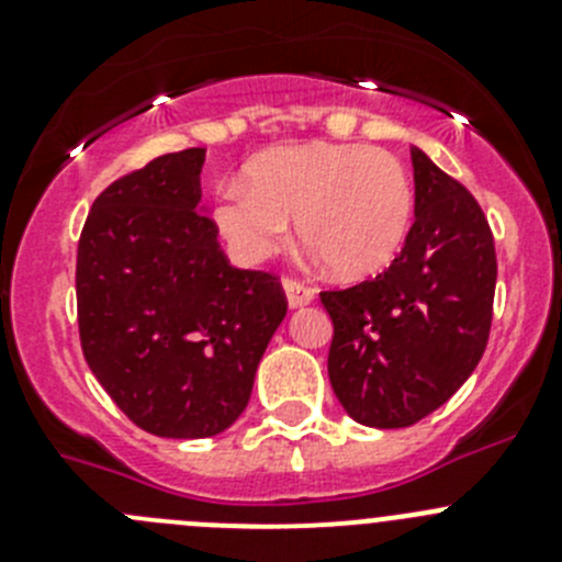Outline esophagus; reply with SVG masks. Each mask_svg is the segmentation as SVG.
<instances>
[{
	"instance_id": "obj_1",
	"label": "esophagus",
	"mask_w": 562,
	"mask_h": 562,
	"mask_svg": "<svg viewBox=\"0 0 562 562\" xmlns=\"http://www.w3.org/2000/svg\"><path fill=\"white\" fill-rule=\"evenodd\" d=\"M284 292H286V304H290V310H301V306L315 301V290L301 284V281H292V278H286L284 281Z\"/></svg>"
}]
</instances>
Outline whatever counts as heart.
I'll use <instances>...</instances> for the list:
<instances>
[{
    "label": "heart",
    "mask_w": 562,
    "mask_h": 562,
    "mask_svg": "<svg viewBox=\"0 0 562 562\" xmlns=\"http://www.w3.org/2000/svg\"><path fill=\"white\" fill-rule=\"evenodd\" d=\"M416 193L394 154L362 143H295L256 154L245 182L220 188L213 222L233 256L261 265L297 236L340 278L396 261L414 227Z\"/></svg>",
    "instance_id": "obj_1"
}]
</instances>
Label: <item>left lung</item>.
Returning a JSON list of instances; mask_svg holds the SVG:
<instances>
[{
	"label": "left lung",
	"mask_w": 562,
	"mask_h": 562,
	"mask_svg": "<svg viewBox=\"0 0 562 562\" xmlns=\"http://www.w3.org/2000/svg\"><path fill=\"white\" fill-rule=\"evenodd\" d=\"M416 220L382 276L321 292L335 335L329 382L366 428H408L475 371L493 324V233L479 202L422 148H411Z\"/></svg>",
	"instance_id": "1"
}]
</instances>
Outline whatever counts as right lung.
Listing matches in <instances>:
<instances>
[{"mask_svg":"<svg viewBox=\"0 0 562 562\" xmlns=\"http://www.w3.org/2000/svg\"><path fill=\"white\" fill-rule=\"evenodd\" d=\"M202 166L205 148H186L121 177L78 241L83 357L114 405L162 439L231 428L286 315L278 278L222 252Z\"/></svg>","mask_w":562,"mask_h":562,"instance_id":"1","label":"right lung"}]
</instances>
